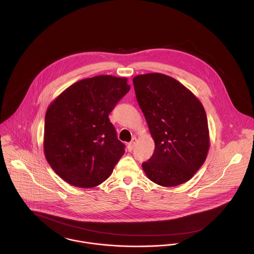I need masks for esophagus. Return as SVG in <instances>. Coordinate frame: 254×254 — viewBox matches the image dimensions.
Returning a JSON list of instances; mask_svg holds the SVG:
<instances>
[{
	"label": "esophagus",
	"mask_w": 254,
	"mask_h": 254,
	"mask_svg": "<svg viewBox=\"0 0 254 254\" xmlns=\"http://www.w3.org/2000/svg\"><path fill=\"white\" fill-rule=\"evenodd\" d=\"M136 143H137V139H136V138H133V139L131 140V142L128 144V149H129L130 151L134 148V146L136 145Z\"/></svg>",
	"instance_id": "obj_1"
}]
</instances>
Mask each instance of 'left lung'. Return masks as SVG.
I'll use <instances>...</instances> for the list:
<instances>
[{
  "mask_svg": "<svg viewBox=\"0 0 254 254\" xmlns=\"http://www.w3.org/2000/svg\"><path fill=\"white\" fill-rule=\"evenodd\" d=\"M133 84L155 144L152 156L142 164L145 175L162 187L189 181L204 163L210 145L203 106L165 74L137 75Z\"/></svg>",
  "mask_w": 254,
  "mask_h": 254,
  "instance_id": "1",
  "label": "left lung"
}]
</instances>
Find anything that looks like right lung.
<instances>
[{
	"instance_id": "right-lung-1",
	"label": "right lung",
	"mask_w": 254,
	"mask_h": 254,
	"mask_svg": "<svg viewBox=\"0 0 254 254\" xmlns=\"http://www.w3.org/2000/svg\"><path fill=\"white\" fill-rule=\"evenodd\" d=\"M129 90L127 78L99 75L74 83L49 106L44 152L63 180L88 189L111 175L125 145L109 114Z\"/></svg>"
}]
</instances>
